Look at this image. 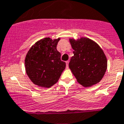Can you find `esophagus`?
Returning a JSON list of instances; mask_svg holds the SVG:
<instances>
[{"label":"esophagus","mask_w":124,"mask_h":124,"mask_svg":"<svg viewBox=\"0 0 124 124\" xmlns=\"http://www.w3.org/2000/svg\"><path fill=\"white\" fill-rule=\"evenodd\" d=\"M68 64H69V61H66V68H68Z\"/></svg>","instance_id":"34e87169"}]
</instances>
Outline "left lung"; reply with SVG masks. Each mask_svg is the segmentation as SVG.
I'll return each mask as SVG.
<instances>
[{
    "label": "left lung",
    "instance_id": "left-lung-1",
    "mask_svg": "<svg viewBox=\"0 0 124 124\" xmlns=\"http://www.w3.org/2000/svg\"><path fill=\"white\" fill-rule=\"evenodd\" d=\"M69 40L74 50L69 68L77 82L84 87L100 82L107 69V59L103 49L89 38Z\"/></svg>",
    "mask_w": 124,
    "mask_h": 124
}]
</instances>
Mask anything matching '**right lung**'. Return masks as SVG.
<instances>
[{"mask_svg":"<svg viewBox=\"0 0 124 124\" xmlns=\"http://www.w3.org/2000/svg\"><path fill=\"white\" fill-rule=\"evenodd\" d=\"M60 38L46 37L37 42L28 51L24 60L26 73L35 85L51 87L54 85L65 69L66 63L61 61V53L56 46Z\"/></svg>","mask_w":124,"mask_h":124,"instance_id":"1","label":"right lung"}]
</instances>
